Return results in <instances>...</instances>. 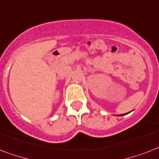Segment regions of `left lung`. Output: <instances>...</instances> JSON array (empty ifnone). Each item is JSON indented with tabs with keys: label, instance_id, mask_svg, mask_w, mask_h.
<instances>
[{
	"label": "left lung",
	"instance_id": "8db88e82",
	"mask_svg": "<svg viewBox=\"0 0 159 159\" xmlns=\"http://www.w3.org/2000/svg\"><path fill=\"white\" fill-rule=\"evenodd\" d=\"M124 114H118V116H123V115H124Z\"/></svg>",
	"mask_w": 159,
	"mask_h": 159
}]
</instances>
